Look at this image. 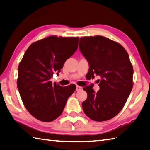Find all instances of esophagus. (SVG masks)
Instances as JSON below:
<instances>
[{
	"label": "esophagus",
	"instance_id": "34e87169",
	"mask_svg": "<svg viewBox=\"0 0 150 150\" xmlns=\"http://www.w3.org/2000/svg\"><path fill=\"white\" fill-rule=\"evenodd\" d=\"M81 89H82V87L81 86H79V85H77V86H76V91H81Z\"/></svg>",
	"mask_w": 150,
	"mask_h": 150
}]
</instances>
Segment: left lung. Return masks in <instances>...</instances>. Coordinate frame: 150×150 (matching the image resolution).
<instances>
[{
	"label": "left lung",
	"instance_id": "1",
	"mask_svg": "<svg viewBox=\"0 0 150 150\" xmlns=\"http://www.w3.org/2000/svg\"><path fill=\"white\" fill-rule=\"evenodd\" d=\"M79 49L89 63L88 78L101 77L97 92L91 86L83 88L87 93L82 103L84 113L96 122L112 119L123 109L133 87L129 54L120 44L102 36L80 38Z\"/></svg>",
	"mask_w": 150,
	"mask_h": 150
}]
</instances>
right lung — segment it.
<instances>
[{"label": "right lung", "instance_id": "obj_1", "mask_svg": "<svg viewBox=\"0 0 150 150\" xmlns=\"http://www.w3.org/2000/svg\"><path fill=\"white\" fill-rule=\"evenodd\" d=\"M79 37L49 36L33 42L18 67L17 87L27 111L41 122H52L63 113L74 84L61 87L51 81L54 72L78 48Z\"/></svg>", "mask_w": 150, "mask_h": 150}]
</instances>
